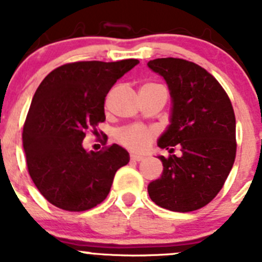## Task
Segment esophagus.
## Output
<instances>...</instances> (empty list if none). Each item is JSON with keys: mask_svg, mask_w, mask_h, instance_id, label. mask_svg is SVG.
I'll list each match as a JSON object with an SVG mask.
<instances>
[{"mask_svg": "<svg viewBox=\"0 0 262 262\" xmlns=\"http://www.w3.org/2000/svg\"><path fill=\"white\" fill-rule=\"evenodd\" d=\"M129 159L133 160V161H143V160H144V157L140 156V155L131 154V156H129Z\"/></svg>", "mask_w": 262, "mask_h": 262, "instance_id": "1", "label": "esophagus"}]
</instances>
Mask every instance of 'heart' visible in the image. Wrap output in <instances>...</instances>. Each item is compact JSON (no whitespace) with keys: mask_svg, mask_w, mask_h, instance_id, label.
<instances>
[{"mask_svg":"<svg viewBox=\"0 0 262 262\" xmlns=\"http://www.w3.org/2000/svg\"><path fill=\"white\" fill-rule=\"evenodd\" d=\"M154 138V131L140 126H133L123 129L119 133V140L126 147L135 149V151H143L148 147Z\"/></svg>","mask_w":262,"mask_h":262,"instance_id":"1","label":"heart"}]
</instances>
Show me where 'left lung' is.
Wrapping results in <instances>:
<instances>
[{"label":"left lung","instance_id":"left-lung-1","mask_svg":"<svg viewBox=\"0 0 262 262\" xmlns=\"http://www.w3.org/2000/svg\"><path fill=\"white\" fill-rule=\"evenodd\" d=\"M148 68L168 85L172 99L169 124L157 145L181 155L163 163L160 178L149 182V198L176 212L198 210L214 200L232 169L236 156V120L221 84L202 67L166 57L148 61Z\"/></svg>","mask_w":262,"mask_h":262}]
</instances>
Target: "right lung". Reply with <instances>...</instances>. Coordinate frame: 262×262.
Wrapping results in <instances>:
<instances>
[{
    "mask_svg": "<svg viewBox=\"0 0 262 262\" xmlns=\"http://www.w3.org/2000/svg\"><path fill=\"white\" fill-rule=\"evenodd\" d=\"M139 64L78 61L53 69L32 97L23 127V148L31 180L46 200L67 211H85L102 202L129 154L118 144L86 151L85 131L105 122V97Z\"/></svg>",
    "mask_w": 262,
    "mask_h": 262,
    "instance_id": "right-lung-1",
    "label": "right lung"
}]
</instances>
